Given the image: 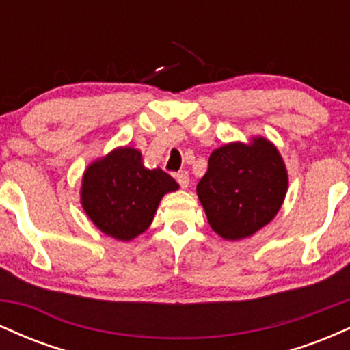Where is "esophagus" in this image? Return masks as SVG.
I'll return each mask as SVG.
<instances>
[{"mask_svg":"<svg viewBox=\"0 0 350 350\" xmlns=\"http://www.w3.org/2000/svg\"><path fill=\"white\" fill-rule=\"evenodd\" d=\"M176 180L179 183V186L183 189H186L189 186V172L187 171H180L176 174Z\"/></svg>","mask_w":350,"mask_h":350,"instance_id":"34e87169","label":"esophagus"}]
</instances>
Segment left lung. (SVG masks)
<instances>
[{
	"label": "left lung",
	"instance_id": "left-lung-1",
	"mask_svg": "<svg viewBox=\"0 0 350 350\" xmlns=\"http://www.w3.org/2000/svg\"><path fill=\"white\" fill-rule=\"evenodd\" d=\"M286 189V167L278 150L256 138L252 144L230 143L212 152L198 196L214 232L240 240L271 222Z\"/></svg>",
	"mask_w": 350,
	"mask_h": 350
}]
</instances>
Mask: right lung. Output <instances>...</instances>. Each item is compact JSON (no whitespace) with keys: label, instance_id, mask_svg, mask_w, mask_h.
Instances as JSON below:
<instances>
[{"label":"right lung","instance_id":"add662e5","mask_svg":"<svg viewBox=\"0 0 350 350\" xmlns=\"http://www.w3.org/2000/svg\"><path fill=\"white\" fill-rule=\"evenodd\" d=\"M179 184L163 170H146L142 152L118 148L88 166L82 180V206L103 234L131 240L143 234L159 200Z\"/></svg>","mask_w":350,"mask_h":350}]
</instances>
